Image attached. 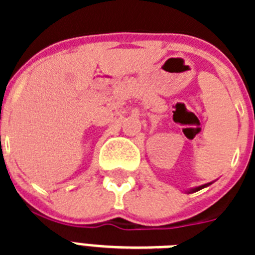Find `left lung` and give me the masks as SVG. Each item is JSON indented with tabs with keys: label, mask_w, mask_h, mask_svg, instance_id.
<instances>
[{
	"label": "left lung",
	"mask_w": 255,
	"mask_h": 255,
	"mask_svg": "<svg viewBox=\"0 0 255 255\" xmlns=\"http://www.w3.org/2000/svg\"><path fill=\"white\" fill-rule=\"evenodd\" d=\"M208 185H209V184H206V185H202V186H198V188H195L193 191H198V190H200V189L206 188V186H208Z\"/></svg>",
	"instance_id": "8db88e82"
}]
</instances>
